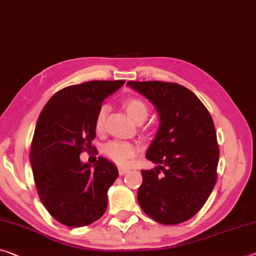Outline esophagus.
<instances>
[{
	"label": "esophagus",
	"mask_w": 256,
	"mask_h": 256,
	"mask_svg": "<svg viewBox=\"0 0 256 256\" xmlns=\"http://www.w3.org/2000/svg\"><path fill=\"white\" fill-rule=\"evenodd\" d=\"M128 172V168H118V173L120 176H124V174H126Z\"/></svg>",
	"instance_id": "1"
}]
</instances>
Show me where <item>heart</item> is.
<instances>
[{"mask_svg": "<svg viewBox=\"0 0 256 256\" xmlns=\"http://www.w3.org/2000/svg\"><path fill=\"white\" fill-rule=\"evenodd\" d=\"M123 106L126 109L128 115L131 116V118L133 120H136V123L144 122L149 115V108L147 106V104L140 98H134V96H132V98L125 99L123 101ZM108 110L109 108L107 104H102V106L100 107L98 114H96V128L98 132L102 131L104 128V120H106ZM102 152L109 160L114 162V163L124 166L131 163V160L136 155L138 148L136 146L130 142L114 140L104 146Z\"/></svg>", "mask_w": 256, "mask_h": 256, "instance_id": "heart-1", "label": "heart"}]
</instances>
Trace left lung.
Here are the masks:
<instances>
[{"label": "left lung", "mask_w": 256, "mask_h": 256, "mask_svg": "<svg viewBox=\"0 0 256 256\" xmlns=\"http://www.w3.org/2000/svg\"><path fill=\"white\" fill-rule=\"evenodd\" d=\"M128 85L152 101L160 120L146 154L158 166L141 171L138 202L152 220L179 224L202 208L216 184L220 152L213 120L194 93L180 84L130 80Z\"/></svg>", "instance_id": "1"}]
</instances>
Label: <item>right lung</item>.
Here are the masks:
<instances>
[{
  "instance_id": "1",
  "label": "right lung",
  "mask_w": 256,
  "mask_h": 256,
  "mask_svg": "<svg viewBox=\"0 0 256 256\" xmlns=\"http://www.w3.org/2000/svg\"><path fill=\"white\" fill-rule=\"evenodd\" d=\"M125 80H90L54 93L36 123L30 164L40 200L64 226H84L104 216L107 192L118 176L116 166L104 157L80 163L96 138V117L102 101Z\"/></svg>"
}]
</instances>
